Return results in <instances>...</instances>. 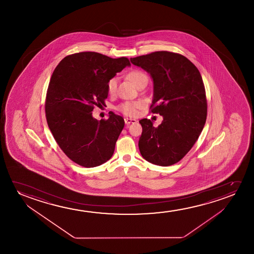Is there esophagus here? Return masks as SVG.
Listing matches in <instances>:
<instances>
[{
	"mask_svg": "<svg viewBox=\"0 0 254 254\" xmlns=\"http://www.w3.org/2000/svg\"><path fill=\"white\" fill-rule=\"evenodd\" d=\"M124 121H125V123L127 125H129V124H131V123L136 122V120H134V119L125 118L124 119Z\"/></svg>",
	"mask_w": 254,
	"mask_h": 254,
	"instance_id": "34e87169",
	"label": "esophagus"
}]
</instances>
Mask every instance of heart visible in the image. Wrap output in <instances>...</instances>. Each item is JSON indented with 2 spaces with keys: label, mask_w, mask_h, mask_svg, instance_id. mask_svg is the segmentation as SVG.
<instances>
[{
  "label": "heart",
  "mask_w": 254,
  "mask_h": 254,
  "mask_svg": "<svg viewBox=\"0 0 254 254\" xmlns=\"http://www.w3.org/2000/svg\"><path fill=\"white\" fill-rule=\"evenodd\" d=\"M127 76H128L129 80H131L135 86H137L139 81L142 80L143 79H147L146 73L140 70L131 71ZM117 82H118V80L116 77H113L110 80H108V83H107V90H108V94H115L116 87H117ZM143 105L144 103L140 101H127V102L119 105L117 109L124 115L134 116L137 115L138 109L142 108Z\"/></svg>",
  "instance_id": "1"
}]
</instances>
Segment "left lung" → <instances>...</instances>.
I'll return each instance as SVG.
<instances>
[{"instance_id":"1","label":"left lung","mask_w":254,"mask_h":254,"mask_svg":"<svg viewBox=\"0 0 254 254\" xmlns=\"http://www.w3.org/2000/svg\"><path fill=\"white\" fill-rule=\"evenodd\" d=\"M153 80L151 111L163 116L157 127L147 119L139 121V148L150 163L167 167L190 151L205 126L207 102L198 68L176 53L158 51L130 59Z\"/></svg>"}]
</instances>
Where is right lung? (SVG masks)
<instances>
[{
	"instance_id": "1",
	"label": "right lung",
	"mask_w": 254,
	"mask_h": 254,
	"mask_svg": "<svg viewBox=\"0 0 254 254\" xmlns=\"http://www.w3.org/2000/svg\"><path fill=\"white\" fill-rule=\"evenodd\" d=\"M130 65L127 57L80 52L66 56L53 72L46 96L47 122L61 149L81 167H98L114 154L124 119L112 112L108 120L97 121L92 111L105 105L108 80Z\"/></svg>"
}]
</instances>
